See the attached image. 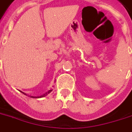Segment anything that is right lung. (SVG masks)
I'll return each mask as SVG.
<instances>
[{
  "label": "right lung",
  "instance_id": "1",
  "mask_svg": "<svg viewBox=\"0 0 132 132\" xmlns=\"http://www.w3.org/2000/svg\"><path fill=\"white\" fill-rule=\"evenodd\" d=\"M51 91H52V90H51V89H50V90L47 91L46 93H44V94H43L42 95H40V96H30V97H31V98H42V97H44V96H47V95L48 94H50L51 92ZM22 93H23V94H24L25 95H27V94H26L25 93H23V92H22Z\"/></svg>",
  "mask_w": 132,
  "mask_h": 132
}]
</instances>
